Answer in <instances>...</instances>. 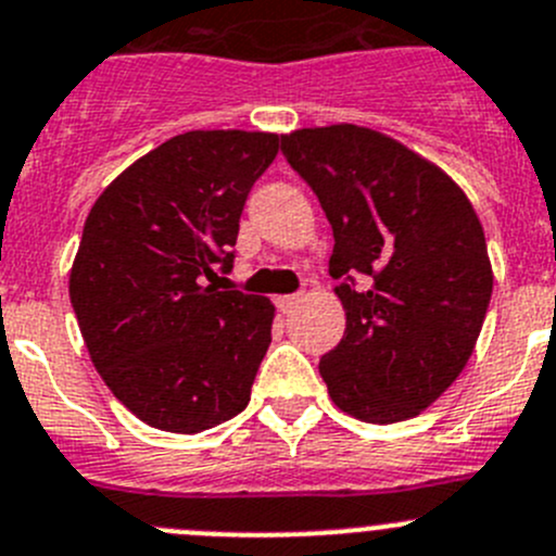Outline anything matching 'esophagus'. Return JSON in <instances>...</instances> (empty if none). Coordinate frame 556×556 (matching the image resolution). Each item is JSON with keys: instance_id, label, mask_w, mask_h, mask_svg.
<instances>
[{"instance_id": "obj_1", "label": "esophagus", "mask_w": 556, "mask_h": 556, "mask_svg": "<svg viewBox=\"0 0 556 556\" xmlns=\"http://www.w3.org/2000/svg\"><path fill=\"white\" fill-rule=\"evenodd\" d=\"M299 302H302V293L279 295V299H277V309H279V313H290V309H293Z\"/></svg>"}]
</instances>
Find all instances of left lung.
<instances>
[{
  "instance_id": "obj_1",
  "label": "left lung",
  "mask_w": 556,
  "mask_h": 556,
  "mask_svg": "<svg viewBox=\"0 0 556 556\" xmlns=\"http://www.w3.org/2000/svg\"><path fill=\"white\" fill-rule=\"evenodd\" d=\"M282 155L331 232L345 334L320 356L329 395L365 422H401L442 395L475 351L494 274L464 191L395 139L302 128Z\"/></svg>"
}]
</instances>
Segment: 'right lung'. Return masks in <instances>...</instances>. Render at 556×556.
<instances>
[{"instance_id":"right-lung-1","label":"right lung","mask_w":556,"mask_h":556,"mask_svg":"<svg viewBox=\"0 0 556 556\" xmlns=\"http://www.w3.org/2000/svg\"><path fill=\"white\" fill-rule=\"evenodd\" d=\"M277 134L189 131L103 191L81 232L71 304L90 359L142 422L200 433L241 414L271 342L274 304L219 290Z\"/></svg>"}]
</instances>
